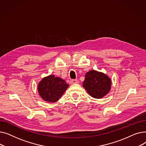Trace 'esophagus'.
<instances>
[{"label":"esophagus","mask_w":146,"mask_h":146,"mask_svg":"<svg viewBox=\"0 0 146 146\" xmlns=\"http://www.w3.org/2000/svg\"><path fill=\"white\" fill-rule=\"evenodd\" d=\"M78 80H74V79H72L70 81V83L72 84V85H73V84H76V83H78Z\"/></svg>","instance_id":"1"}]
</instances>
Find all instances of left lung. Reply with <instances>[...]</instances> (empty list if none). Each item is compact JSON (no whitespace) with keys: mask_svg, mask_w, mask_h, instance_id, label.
I'll return each mask as SVG.
<instances>
[{"mask_svg":"<svg viewBox=\"0 0 146 146\" xmlns=\"http://www.w3.org/2000/svg\"><path fill=\"white\" fill-rule=\"evenodd\" d=\"M83 86L90 96L100 99L108 94L111 88V80L105 74L96 70L86 73Z\"/></svg>","mask_w":146,"mask_h":146,"instance_id":"left-lung-1","label":"left lung"}]
</instances>
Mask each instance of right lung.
<instances>
[{"instance_id": "1", "label": "right lung", "mask_w": 146, "mask_h": 146, "mask_svg": "<svg viewBox=\"0 0 146 146\" xmlns=\"http://www.w3.org/2000/svg\"><path fill=\"white\" fill-rule=\"evenodd\" d=\"M68 87L66 81L54 75L43 78L38 84V93L43 100L48 102H56L62 96Z\"/></svg>"}]
</instances>
